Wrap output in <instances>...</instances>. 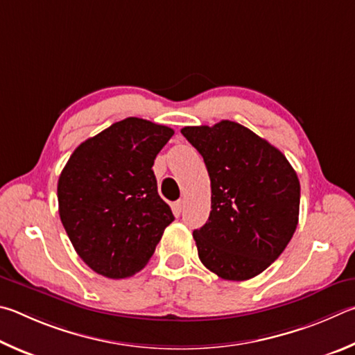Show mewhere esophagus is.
<instances>
[{"label": "esophagus", "instance_id": "esophagus-1", "mask_svg": "<svg viewBox=\"0 0 355 355\" xmlns=\"http://www.w3.org/2000/svg\"><path fill=\"white\" fill-rule=\"evenodd\" d=\"M184 207H185V201L184 200H179V201H176L173 204V209H174V212L176 214H181L182 210H184Z\"/></svg>", "mask_w": 355, "mask_h": 355}]
</instances>
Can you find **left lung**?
<instances>
[{"instance_id":"1","label":"left lung","mask_w":355,"mask_h":355,"mask_svg":"<svg viewBox=\"0 0 355 355\" xmlns=\"http://www.w3.org/2000/svg\"><path fill=\"white\" fill-rule=\"evenodd\" d=\"M181 132L202 155L212 189L209 220L193 231L200 260L226 281L260 275L296 231V171L277 148L235 121Z\"/></svg>"}]
</instances>
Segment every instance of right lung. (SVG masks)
I'll return each instance as SVG.
<instances>
[{
	"mask_svg": "<svg viewBox=\"0 0 355 355\" xmlns=\"http://www.w3.org/2000/svg\"><path fill=\"white\" fill-rule=\"evenodd\" d=\"M173 134L129 116L80 143L62 170L60 221L78 256L98 275L124 279L140 271L174 220L153 171Z\"/></svg>",
	"mask_w": 355,
	"mask_h": 355,
	"instance_id": "right-lung-1",
	"label": "right lung"
}]
</instances>
